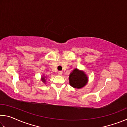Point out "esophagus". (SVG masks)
Returning a JSON list of instances; mask_svg holds the SVG:
<instances>
[{
	"instance_id": "34e87169",
	"label": "esophagus",
	"mask_w": 127,
	"mask_h": 127,
	"mask_svg": "<svg viewBox=\"0 0 127 127\" xmlns=\"http://www.w3.org/2000/svg\"><path fill=\"white\" fill-rule=\"evenodd\" d=\"M58 73L59 75H62V74H63V72H62V71H59L58 72Z\"/></svg>"
}]
</instances>
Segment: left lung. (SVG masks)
I'll return each mask as SVG.
<instances>
[{
  "instance_id": "obj_1",
  "label": "left lung",
  "mask_w": 127,
  "mask_h": 127,
  "mask_svg": "<svg viewBox=\"0 0 127 127\" xmlns=\"http://www.w3.org/2000/svg\"><path fill=\"white\" fill-rule=\"evenodd\" d=\"M69 84L72 87L76 89H81L87 84L88 77L82 70L77 68L74 69L69 76Z\"/></svg>"
}]
</instances>
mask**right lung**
Returning a JSON list of instances; mask_svg holds the SVG:
<instances>
[{"label": "right lung", "mask_w": 127, "mask_h": 127, "mask_svg": "<svg viewBox=\"0 0 127 127\" xmlns=\"http://www.w3.org/2000/svg\"><path fill=\"white\" fill-rule=\"evenodd\" d=\"M45 78L46 77H45L44 76V77H42V81L43 82H46V79H45Z\"/></svg>", "instance_id": "1"}]
</instances>
